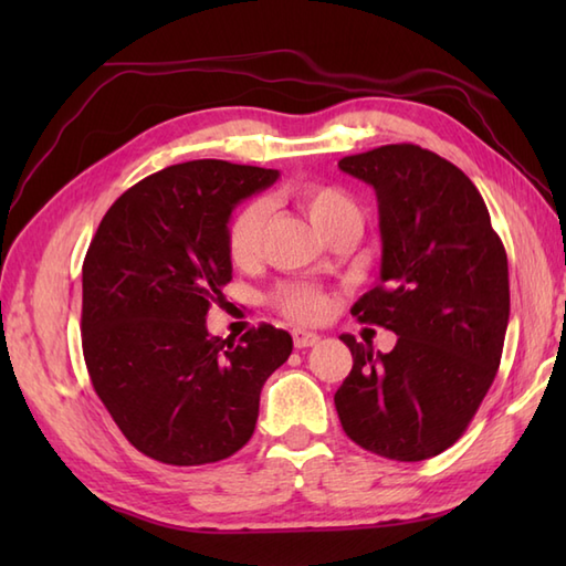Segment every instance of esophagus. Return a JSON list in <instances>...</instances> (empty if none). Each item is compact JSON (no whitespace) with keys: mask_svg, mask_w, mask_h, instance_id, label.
<instances>
[{"mask_svg":"<svg viewBox=\"0 0 566 566\" xmlns=\"http://www.w3.org/2000/svg\"><path fill=\"white\" fill-rule=\"evenodd\" d=\"M292 338H294V345L298 347V350H304V347H314L321 340V335L318 333H311V331L294 328L292 331Z\"/></svg>","mask_w":566,"mask_h":566,"instance_id":"esophagus-1","label":"esophagus"}]
</instances>
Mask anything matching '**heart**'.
Masks as SVG:
<instances>
[{
  "label": "heart",
  "mask_w": 566,
  "mask_h": 566,
  "mask_svg": "<svg viewBox=\"0 0 566 566\" xmlns=\"http://www.w3.org/2000/svg\"><path fill=\"white\" fill-rule=\"evenodd\" d=\"M296 201L321 233L343 219H359L355 199L340 187L306 185L298 189ZM264 226H268L264 201H248L231 216L226 226V252L235 268H248L260 258ZM274 304L296 321H318L326 316L328 296L308 284H284L274 292Z\"/></svg>",
  "instance_id": "1"
}]
</instances>
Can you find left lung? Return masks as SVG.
Segmentation results:
<instances>
[{"label":"left lung","instance_id":"1","mask_svg":"<svg viewBox=\"0 0 566 566\" xmlns=\"http://www.w3.org/2000/svg\"><path fill=\"white\" fill-rule=\"evenodd\" d=\"M338 167L375 187L379 203V282L353 316L399 340L375 353L340 335L353 369L335 408L359 448L428 460L460 440L496 377L511 314L506 250L472 179L436 153L399 143Z\"/></svg>","mask_w":566,"mask_h":566}]
</instances>
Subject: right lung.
<instances>
[{"mask_svg": "<svg viewBox=\"0 0 566 566\" xmlns=\"http://www.w3.org/2000/svg\"><path fill=\"white\" fill-rule=\"evenodd\" d=\"M280 172L226 160L165 167L104 213L82 264V353L126 440L175 467L219 462L252 438L262 384L292 335L262 323L243 338L207 331L233 268L226 226Z\"/></svg>", "mask_w": 566, "mask_h": 566, "instance_id": "add662e5", "label": "right lung"}]
</instances>
